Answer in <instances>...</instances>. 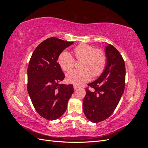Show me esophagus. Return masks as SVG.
Returning <instances> with one entry per match:
<instances>
[{
    "mask_svg": "<svg viewBox=\"0 0 148 148\" xmlns=\"http://www.w3.org/2000/svg\"><path fill=\"white\" fill-rule=\"evenodd\" d=\"M73 88H74V89L75 90V89H77V88H78V86H77V85H74V86H73Z\"/></svg>",
    "mask_w": 148,
    "mask_h": 148,
    "instance_id": "34e87169",
    "label": "esophagus"
}]
</instances>
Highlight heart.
Returning <instances> with one entry per match:
<instances>
[{"label":"heart","instance_id":"obj_1","mask_svg":"<svg viewBox=\"0 0 148 148\" xmlns=\"http://www.w3.org/2000/svg\"><path fill=\"white\" fill-rule=\"evenodd\" d=\"M75 56L78 60L83 59L80 66L82 69L71 70L66 75V82L75 85H82L89 82L94 77L100 75L104 70L107 64L105 52L86 44H81L74 49ZM61 69L70 71L75 64V59L71 53L64 51L58 58Z\"/></svg>","mask_w":148,"mask_h":148}]
</instances>
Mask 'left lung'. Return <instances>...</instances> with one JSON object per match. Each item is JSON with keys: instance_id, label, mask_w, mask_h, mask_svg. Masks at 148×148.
Wrapping results in <instances>:
<instances>
[{"instance_id": "obj_1", "label": "left lung", "mask_w": 148, "mask_h": 148, "mask_svg": "<svg viewBox=\"0 0 148 148\" xmlns=\"http://www.w3.org/2000/svg\"><path fill=\"white\" fill-rule=\"evenodd\" d=\"M107 64L104 70L95 82L88 84L92 91L86 89L83 109L86 117L97 123L107 119L114 112L125 89V65L119 52L107 44Z\"/></svg>"}]
</instances>
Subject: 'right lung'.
<instances>
[{
  "instance_id": "right-lung-1",
  "label": "right lung",
  "mask_w": 148,
  "mask_h": 148,
  "mask_svg": "<svg viewBox=\"0 0 148 148\" xmlns=\"http://www.w3.org/2000/svg\"><path fill=\"white\" fill-rule=\"evenodd\" d=\"M73 42L51 38L34 51L28 67V92L37 112L49 120L60 117L74 92L72 84H60L65 75L57 62L59 55Z\"/></svg>"
}]
</instances>
